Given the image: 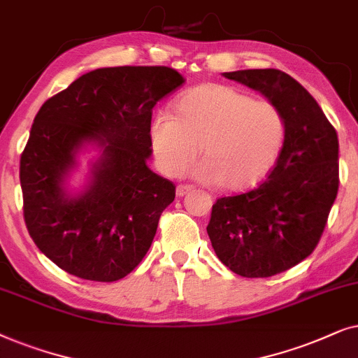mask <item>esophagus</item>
<instances>
[{
  "label": "esophagus",
  "instance_id": "1",
  "mask_svg": "<svg viewBox=\"0 0 358 358\" xmlns=\"http://www.w3.org/2000/svg\"><path fill=\"white\" fill-rule=\"evenodd\" d=\"M193 187L192 185H185V183H180L178 187H176V196H185L188 192H192Z\"/></svg>",
  "mask_w": 358,
  "mask_h": 358
}]
</instances>
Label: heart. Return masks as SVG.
<instances>
[{
	"label": "heart",
	"mask_w": 358,
	"mask_h": 358,
	"mask_svg": "<svg viewBox=\"0 0 358 358\" xmlns=\"http://www.w3.org/2000/svg\"><path fill=\"white\" fill-rule=\"evenodd\" d=\"M149 134L164 173L183 175L201 147L199 178L239 192L273 169L287 137V121L268 99H254L229 85L206 83L178 99L175 116L157 114Z\"/></svg>",
	"instance_id": "obj_1"
}]
</instances>
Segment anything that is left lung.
I'll use <instances>...</instances> for the list:
<instances>
[{
	"instance_id": "8db88e82",
	"label": "left lung",
	"mask_w": 358,
	"mask_h": 358,
	"mask_svg": "<svg viewBox=\"0 0 358 358\" xmlns=\"http://www.w3.org/2000/svg\"><path fill=\"white\" fill-rule=\"evenodd\" d=\"M282 109L287 137L268 176L213 204L208 236L224 265L245 278L293 268L316 249L339 189V139L308 90L276 69L224 73Z\"/></svg>"
}]
</instances>
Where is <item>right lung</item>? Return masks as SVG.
I'll return each instance as SVG.
<instances>
[{
  "mask_svg": "<svg viewBox=\"0 0 358 358\" xmlns=\"http://www.w3.org/2000/svg\"><path fill=\"white\" fill-rule=\"evenodd\" d=\"M185 83L170 66H109L42 104L19 162L26 227L42 254L93 282L129 275L154 241L175 185L147 166L152 108ZM90 140L103 145L94 182L69 199L61 180Z\"/></svg>",
  "mask_w": 358,
  "mask_h": 358,
  "instance_id": "right-lung-1",
  "label": "right lung"
}]
</instances>
